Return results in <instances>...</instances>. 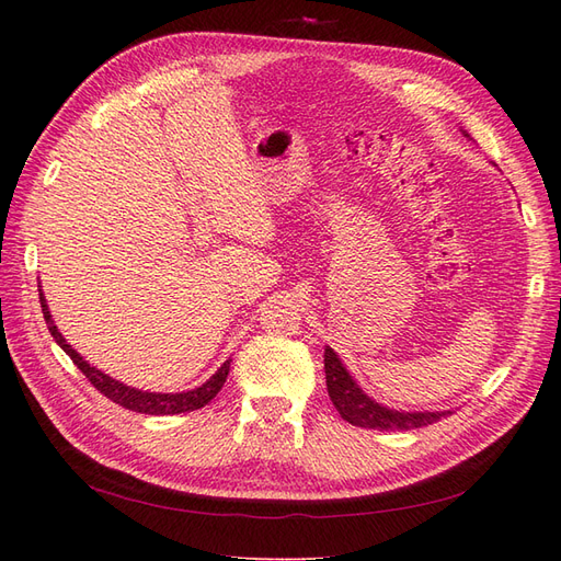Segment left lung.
Instances as JSON below:
<instances>
[{
  "instance_id": "obj_1",
  "label": "left lung",
  "mask_w": 561,
  "mask_h": 561,
  "mask_svg": "<svg viewBox=\"0 0 561 561\" xmlns=\"http://www.w3.org/2000/svg\"><path fill=\"white\" fill-rule=\"evenodd\" d=\"M325 379H328V393L336 412L342 414L344 421L353 423L360 428H377V431H412L428 426L443 416L451 414L447 412H398L388 410V407L371 400L365 390L355 383V379L348 375L344 363L339 360V355L328 346L325 348Z\"/></svg>"
}]
</instances>
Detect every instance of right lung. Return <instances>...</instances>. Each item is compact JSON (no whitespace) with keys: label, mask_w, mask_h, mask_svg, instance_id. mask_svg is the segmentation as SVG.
<instances>
[{"label":"right lung","mask_w":561,"mask_h":561,"mask_svg":"<svg viewBox=\"0 0 561 561\" xmlns=\"http://www.w3.org/2000/svg\"><path fill=\"white\" fill-rule=\"evenodd\" d=\"M39 301H42V313H44V320L48 325V332L50 336L56 339V344L70 355L72 363L87 375V379L103 393L105 398H110L112 402L126 407V410L130 412H140V414H182V412H194V410H201V407H206L217 393L219 388L225 386L227 381V375H229V360L219 367L215 375L194 390H186V393H149V390H138V388H130L122 381L112 379L110 375H105V371H100L95 367H91L87 360L81 358V355L65 342V336L58 332L54 318H50V311L46 307V299H44V293L39 290Z\"/></svg>","instance_id":"right-lung-1"}]
</instances>
